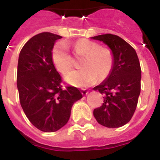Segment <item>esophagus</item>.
<instances>
[{
    "label": "esophagus",
    "instance_id": "obj_1",
    "mask_svg": "<svg viewBox=\"0 0 160 160\" xmlns=\"http://www.w3.org/2000/svg\"><path fill=\"white\" fill-rule=\"evenodd\" d=\"M82 93L83 95H87V94L89 93V90H82Z\"/></svg>",
    "mask_w": 160,
    "mask_h": 160
}]
</instances>
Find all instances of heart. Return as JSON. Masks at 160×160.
<instances>
[{
    "label": "heart",
    "instance_id": "1",
    "mask_svg": "<svg viewBox=\"0 0 160 160\" xmlns=\"http://www.w3.org/2000/svg\"><path fill=\"white\" fill-rule=\"evenodd\" d=\"M78 54L84 55L81 70H73L66 76L69 84L78 87L94 84L98 77L102 80L111 74L114 66V55L111 49L88 39H80L73 45ZM52 61L60 73L66 74L71 70L72 59L64 42L56 43L52 49Z\"/></svg>",
    "mask_w": 160,
    "mask_h": 160
}]
</instances>
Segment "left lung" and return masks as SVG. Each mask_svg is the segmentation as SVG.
Listing matches in <instances>:
<instances>
[{"instance_id":"1","label":"left lung","mask_w":160,"mask_h":160,"mask_svg":"<svg viewBox=\"0 0 160 160\" xmlns=\"http://www.w3.org/2000/svg\"><path fill=\"white\" fill-rule=\"evenodd\" d=\"M106 44L114 55L111 74L93 90L103 94L102 105L94 110L97 122L109 128H120L135 113L141 89V68L135 49L116 35L92 37Z\"/></svg>"}]
</instances>
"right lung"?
Masks as SVG:
<instances>
[{"instance_id":"1","label":"right lung","mask_w":160,"mask_h":160,"mask_svg":"<svg viewBox=\"0 0 160 160\" xmlns=\"http://www.w3.org/2000/svg\"><path fill=\"white\" fill-rule=\"evenodd\" d=\"M60 38L48 32L35 35L25 44L18 58L17 85L21 106L31 123L44 132L64 127L73 103L82 98L76 87L62 89V78L52 61V49Z\"/></svg>"}]
</instances>
